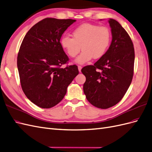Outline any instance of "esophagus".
I'll return each mask as SVG.
<instances>
[{
    "instance_id": "34e87169",
    "label": "esophagus",
    "mask_w": 152,
    "mask_h": 152,
    "mask_svg": "<svg viewBox=\"0 0 152 152\" xmlns=\"http://www.w3.org/2000/svg\"><path fill=\"white\" fill-rule=\"evenodd\" d=\"M78 69H79V71L80 72L81 69H82V66H78Z\"/></svg>"
}]
</instances>
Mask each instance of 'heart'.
<instances>
[{
	"instance_id": "1",
	"label": "heart",
	"mask_w": 152,
	"mask_h": 152,
	"mask_svg": "<svg viewBox=\"0 0 152 152\" xmlns=\"http://www.w3.org/2000/svg\"><path fill=\"white\" fill-rule=\"evenodd\" d=\"M73 38L63 36L61 38V45L71 57H75L83 50L75 62L84 64L94 59H99L107 50L111 40V33L105 26L91 23H83L73 31Z\"/></svg>"
}]
</instances>
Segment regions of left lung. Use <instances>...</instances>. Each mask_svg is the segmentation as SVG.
I'll return each instance as SVG.
<instances>
[{"mask_svg":"<svg viewBox=\"0 0 152 152\" xmlns=\"http://www.w3.org/2000/svg\"><path fill=\"white\" fill-rule=\"evenodd\" d=\"M112 42L105 54L94 65L81 69L86 80L83 89L93 105L107 109L120 102L134 75L135 53L132 41L119 22L109 19Z\"/></svg>","mask_w":152,"mask_h":152,"instance_id":"8db88e82","label":"left lung"}]
</instances>
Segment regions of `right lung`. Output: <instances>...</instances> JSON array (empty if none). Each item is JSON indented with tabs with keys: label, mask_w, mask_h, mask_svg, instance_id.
Returning a JSON list of instances; mask_svg holds the SVG:
<instances>
[{
	"label": "right lung",
	"mask_w": 152,
	"mask_h": 152,
	"mask_svg": "<svg viewBox=\"0 0 152 152\" xmlns=\"http://www.w3.org/2000/svg\"><path fill=\"white\" fill-rule=\"evenodd\" d=\"M75 22L43 19L30 28L20 45L17 66L22 89L28 99L41 108H51L59 104L69 84L79 74L75 64L61 68L69 58L60 39Z\"/></svg>",
	"instance_id": "obj_1"
}]
</instances>
